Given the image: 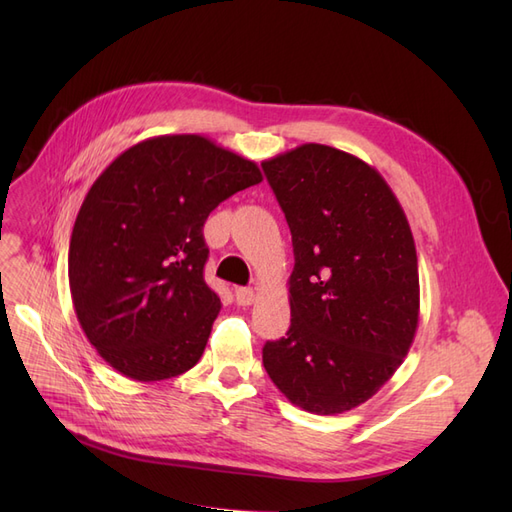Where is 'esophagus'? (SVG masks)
<instances>
[{
    "instance_id": "34e87169",
    "label": "esophagus",
    "mask_w": 512,
    "mask_h": 512,
    "mask_svg": "<svg viewBox=\"0 0 512 512\" xmlns=\"http://www.w3.org/2000/svg\"><path fill=\"white\" fill-rule=\"evenodd\" d=\"M235 297H237V303L243 305V307H250L254 301H256V292L252 288H237L235 290Z\"/></svg>"
}]
</instances>
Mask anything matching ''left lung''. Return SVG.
Masks as SVG:
<instances>
[{"instance_id":"1","label":"left lung","mask_w":512,"mask_h":512,"mask_svg":"<svg viewBox=\"0 0 512 512\" xmlns=\"http://www.w3.org/2000/svg\"><path fill=\"white\" fill-rule=\"evenodd\" d=\"M292 235L290 329L262 363L294 406L342 414L380 391L418 327L406 213L376 168L307 143L262 162Z\"/></svg>"}]
</instances>
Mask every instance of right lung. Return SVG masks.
<instances>
[{
  "mask_svg": "<svg viewBox=\"0 0 512 512\" xmlns=\"http://www.w3.org/2000/svg\"><path fill=\"white\" fill-rule=\"evenodd\" d=\"M260 181L256 162L168 134L126 149L91 185L70 237V292L89 344L119 374L158 382L198 363L222 307L203 275V226Z\"/></svg>",
  "mask_w": 512,
  "mask_h": 512,
  "instance_id": "add662e5",
  "label": "right lung"
}]
</instances>
